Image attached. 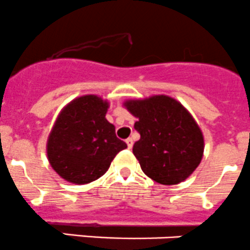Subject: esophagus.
Listing matches in <instances>:
<instances>
[{
	"mask_svg": "<svg viewBox=\"0 0 250 250\" xmlns=\"http://www.w3.org/2000/svg\"><path fill=\"white\" fill-rule=\"evenodd\" d=\"M125 143H127L128 149H132V146H133V139H132V138H128V139H125Z\"/></svg>",
	"mask_w": 250,
	"mask_h": 250,
	"instance_id": "34e87169",
	"label": "esophagus"
}]
</instances>
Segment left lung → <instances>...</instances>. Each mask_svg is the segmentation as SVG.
Masks as SVG:
<instances>
[{"label":"left lung","mask_w":250,"mask_h":250,"mask_svg":"<svg viewBox=\"0 0 250 250\" xmlns=\"http://www.w3.org/2000/svg\"><path fill=\"white\" fill-rule=\"evenodd\" d=\"M125 107L138 118L134 128L140 139L133 154L143 172L167 186L189 177L204 152L202 130L189 112L165 95L127 101Z\"/></svg>","instance_id":"left-lung-1"}]
</instances>
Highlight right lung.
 Listing matches in <instances>:
<instances>
[{
	"mask_svg": "<svg viewBox=\"0 0 250 250\" xmlns=\"http://www.w3.org/2000/svg\"><path fill=\"white\" fill-rule=\"evenodd\" d=\"M108 103L85 95L69 103L58 116L47 142L52 168L66 181L86 184L100 178L127 144L105 118Z\"/></svg>",
	"mask_w": 250,
	"mask_h": 250,
	"instance_id": "1",
	"label": "right lung"
}]
</instances>
